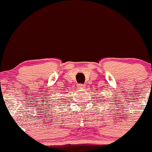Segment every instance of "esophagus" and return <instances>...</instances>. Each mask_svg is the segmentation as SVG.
Wrapping results in <instances>:
<instances>
[{"instance_id":"1","label":"esophagus","mask_w":152,"mask_h":152,"mask_svg":"<svg viewBox=\"0 0 152 152\" xmlns=\"http://www.w3.org/2000/svg\"><path fill=\"white\" fill-rule=\"evenodd\" d=\"M84 87H85L84 84H79V86H78V88H83Z\"/></svg>"}]
</instances>
